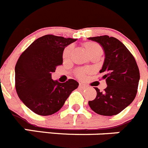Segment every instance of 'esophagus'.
<instances>
[{"label": "esophagus", "instance_id": "34e87169", "mask_svg": "<svg viewBox=\"0 0 148 148\" xmlns=\"http://www.w3.org/2000/svg\"><path fill=\"white\" fill-rule=\"evenodd\" d=\"M79 88H85L87 87V85H85V84H83V83H79Z\"/></svg>", "mask_w": 148, "mask_h": 148}]
</instances>
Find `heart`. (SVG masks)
Segmentation results:
<instances>
[{
    "label": "heart",
    "instance_id": "heart-1",
    "mask_svg": "<svg viewBox=\"0 0 148 148\" xmlns=\"http://www.w3.org/2000/svg\"><path fill=\"white\" fill-rule=\"evenodd\" d=\"M84 47L85 48V49L87 50L88 53L89 54L90 56H92V55H95V54L98 53H101L103 52L102 51V48L101 47L100 45L99 44L96 42H93V41H86L83 44ZM71 52H72V47H68L66 49L64 50L63 54V59L65 60H67V59L69 58L70 55H71ZM85 71L84 70H79L77 72V76L80 78L85 77Z\"/></svg>",
    "mask_w": 148,
    "mask_h": 148
}]
</instances>
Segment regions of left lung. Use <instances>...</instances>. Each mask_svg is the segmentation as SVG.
I'll return each mask as SVG.
<instances>
[{"label": "left lung", "mask_w": 148, "mask_h": 148, "mask_svg": "<svg viewBox=\"0 0 148 148\" xmlns=\"http://www.w3.org/2000/svg\"><path fill=\"white\" fill-rule=\"evenodd\" d=\"M99 43L104 52V61L99 72L103 74L107 87L88 101L91 110L104 116L115 115L126 108L136 97L139 71L134 58L121 41L108 36L90 37Z\"/></svg>", "instance_id": "8db88e82"}]
</instances>
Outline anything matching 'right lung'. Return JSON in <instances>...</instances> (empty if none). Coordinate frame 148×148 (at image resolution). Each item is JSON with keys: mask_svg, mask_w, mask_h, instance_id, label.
<instances>
[{"mask_svg": "<svg viewBox=\"0 0 148 148\" xmlns=\"http://www.w3.org/2000/svg\"><path fill=\"white\" fill-rule=\"evenodd\" d=\"M77 38L45 35L37 38L22 53L15 66V87L25 105L39 115L57 112L79 83L69 79L60 83L52 72L63 64L65 47Z\"/></svg>", "mask_w": 148, "mask_h": 148, "instance_id": "add662e5", "label": "right lung"}]
</instances>
